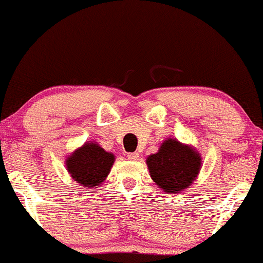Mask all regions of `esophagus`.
I'll return each mask as SVG.
<instances>
[{"label":"esophagus","instance_id":"1","mask_svg":"<svg viewBox=\"0 0 263 263\" xmlns=\"http://www.w3.org/2000/svg\"><path fill=\"white\" fill-rule=\"evenodd\" d=\"M128 159L129 161H138L139 159V153L134 152V153H128Z\"/></svg>","mask_w":263,"mask_h":263}]
</instances>
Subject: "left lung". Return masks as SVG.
<instances>
[{"instance_id":"1","label":"left lung","mask_w":263,"mask_h":263,"mask_svg":"<svg viewBox=\"0 0 263 263\" xmlns=\"http://www.w3.org/2000/svg\"><path fill=\"white\" fill-rule=\"evenodd\" d=\"M152 180L162 191L178 194L192 185L202 166L201 154L190 144L167 138L157 153L147 157Z\"/></svg>"}]
</instances>
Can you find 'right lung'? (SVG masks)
Here are the masks:
<instances>
[{"instance_id":"add662e5","label":"right lung","mask_w":263,"mask_h":263,"mask_svg":"<svg viewBox=\"0 0 263 263\" xmlns=\"http://www.w3.org/2000/svg\"><path fill=\"white\" fill-rule=\"evenodd\" d=\"M115 156L97 142H86L66 157V168L73 181L85 189H95L109 176Z\"/></svg>"}]
</instances>
